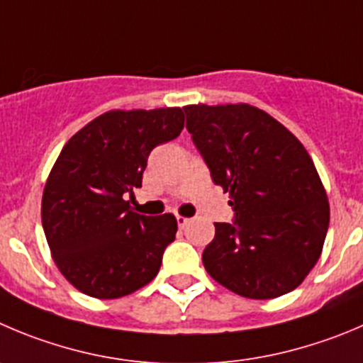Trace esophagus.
<instances>
[{
  "instance_id": "1",
  "label": "esophagus",
  "mask_w": 363,
  "mask_h": 363,
  "mask_svg": "<svg viewBox=\"0 0 363 363\" xmlns=\"http://www.w3.org/2000/svg\"><path fill=\"white\" fill-rule=\"evenodd\" d=\"M176 220H178V226L179 228H185L189 224V217H184V216H176Z\"/></svg>"
}]
</instances>
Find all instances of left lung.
<instances>
[{"mask_svg": "<svg viewBox=\"0 0 363 363\" xmlns=\"http://www.w3.org/2000/svg\"><path fill=\"white\" fill-rule=\"evenodd\" d=\"M213 184L230 192L233 223H216L206 272L251 299L294 291L319 260L330 206L312 158L287 128L251 105L184 106Z\"/></svg>", "mask_w": 363, "mask_h": 363, "instance_id": "left-lung-1", "label": "left lung"}]
</instances>
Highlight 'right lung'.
Returning a JSON list of instances; mask_svg holds the SVG:
<instances>
[{
	"label": "right lung",
	"instance_id": "1",
	"mask_svg": "<svg viewBox=\"0 0 363 363\" xmlns=\"http://www.w3.org/2000/svg\"><path fill=\"white\" fill-rule=\"evenodd\" d=\"M182 108L112 110L72 135L43 196V228L55 264L98 299L132 294L158 274L174 240L172 213H135L126 198L143 185L147 157L184 130Z\"/></svg>",
	"mask_w": 363,
	"mask_h": 363
}]
</instances>
